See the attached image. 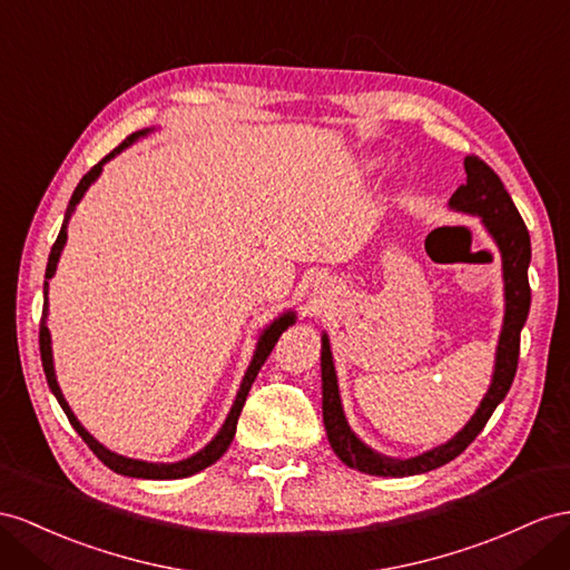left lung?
I'll list each match as a JSON object with an SVG mask.
<instances>
[{
	"label": "left lung",
	"instance_id": "left-lung-1",
	"mask_svg": "<svg viewBox=\"0 0 570 570\" xmlns=\"http://www.w3.org/2000/svg\"><path fill=\"white\" fill-rule=\"evenodd\" d=\"M466 183L458 187V193L450 197L448 207L452 212L479 216L491 240L501 253V272H503V325L495 346V361L491 373V385L487 395L481 397L472 419L450 438V441L435 445L414 458H390L373 450L352 431L344 414L337 371H334L332 348L327 332H323V352H320V371H323V421L327 431V441L346 466L373 476H412L424 474L455 460L460 452L470 445L474 438L487 426L493 410L499 406L518 371L520 354V332L530 313V282L528 267L532 259L530 233L524 228L522 216L518 214L513 199L505 193L499 175H495L484 160L476 156L464 158Z\"/></svg>",
	"mask_w": 570,
	"mask_h": 570
}]
</instances>
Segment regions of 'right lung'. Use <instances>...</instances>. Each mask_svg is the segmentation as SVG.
I'll return each instance as SVG.
<instances>
[{
	"label": "right lung",
	"instance_id": "obj_1",
	"mask_svg": "<svg viewBox=\"0 0 570 570\" xmlns=\"http://www.w3.org/2000/svg\"><path fill=\"white\" fill-rule=\"evenodd\" d=\"M156 127H146V129H139V132L129 135L118 149H112L100 164H96L89 173L83 175V178L79 180L75 195H71L69 199V207L65 212V222H62V228H60V236H57L52 250H50V257H48V269H46V279H52L55 272H57V262H60V255L65 250L67 245V226H69V218L71 214L77 212V204L83 199L86 189H89L96 180L98 175L104 173V166L108 164V160H112L115 156H118L120 151H125L127 146H132L135 141L144 139L146 135H151ZM48 282L42 284V320H40V358H42V371H46V377H48V385L52 390V395L57 397V402H60L62 412L67 414L69 424L75 426V431L83 438V443L89 445L94 450V455L104 462L106 466H110L112 472H118L122 476H135V479H183V476H193L202 470H207L209 464H214L218 458L224 455V452L228 450L233 435H236V424H238V416L243 412V404H245V397L247 392H250L255 377L259 373V368L265 366L267 356L272 354L274 344L279 342L282 332L288 330L291 325L296 323V313L294 311H284L279 317H274L272 323L262 330V334L257 337V344H255V352H253V358H250V366H247L243 381H240V387H238V395L236 400H233L230 404V412L224 421V426L218 429V433L212 438V441L204 445L202 450H197L195 455H189L185 460H178V462H146V460H135V458H125V455H118V452L108 450L104 443H98L96 438L86 431L81 426V421L75 416V412H71V406L67 404L62 390H60V383H57V375H55V361H52V340H50V330H48V308H50V301H48Z\"/></svg>",
	"mask_w": 570,
	"mask_h": 570
}]
</instances>
